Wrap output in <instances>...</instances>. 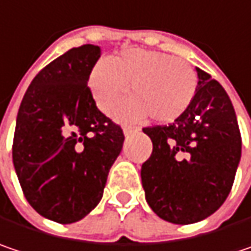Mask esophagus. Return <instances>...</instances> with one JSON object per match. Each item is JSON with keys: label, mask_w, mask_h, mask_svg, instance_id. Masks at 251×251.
<instances>
[{"label": "esophagus", "mask_w": 251, "mask_h": 251, "mask_svg": "<svg viewBox=\"0 0 251 251\" xmlns=\"http://www.w3.org/2000/svg\"><path fill=\"white\" fill-rule=\"evenodd\" d=\"M123 131H124V135H126V137H128V135H131L133 133H135L137 128H134V127H124Z\"/></svg>", "instance_id": "34e87169"}]
</instances>
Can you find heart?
<instances>
[{"instance_id":"1","label":"heart","mask_w":251,"mask_h":251,"mask_svg":"<svg viewBox=\"0 0 251 251\" xmlns=\"http://www.w3.org/2000/svg\"><path fill=\"white\" fill-rule=\"evenodd\" d=\"M117 113L121 121L137 123L149 116L157 123H171L183 116L197 91V75L186 61L160 51L131 48L100 61L90 75V88L100 110Z\"/></svg>"}]
</instances>
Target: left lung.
<instances>
[{"mask_svg": "<svg viewBox=\"0 0 251 251\" xmlns=\"http://www.w3.org/2000/svg\"><path fill=\"white\" fill-rule=\"evenodd\" d=\"M197 71L188 110L170 126L143 128L152 152L141 167L146 200L163 220L201 222L217 211L233 187L242 137L233 104L220 82Z\"/></svg>", "mask_w": 251, "mask_h": 251, "instance_id": "8db88e82", "label": "left lung"}]
</instances>
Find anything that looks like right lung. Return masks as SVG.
<instances>
[{
	"mask_svg": "<svg viewBox=\"0 0 251 251\" xmlns=\"http://www.w3.org/2000/svg\"><path fill=\"white\" fill-rule=\"evenodd\" d=\"M100 55L93 44L68 50L35 75L18 110L14 169L31 207L57 223H75L97 207L123 149L121 127L87 87Z\"/></svg>",
	"mask_w": 251,
	"mask_h": 251,
	"instance_id": "right-lung-1",
	"label": "right lung"
}]
</instances>
